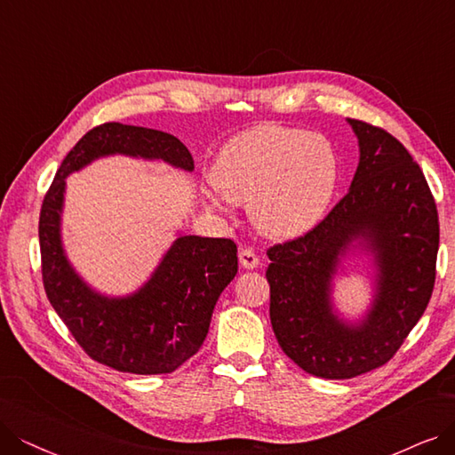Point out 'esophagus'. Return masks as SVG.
Masks as SVG:
<instances>
[{"label":"esophagus","instance_id":"esophagus-1","mask_svg":"<svg viewBox=\"0 0 455 455\" xmlns=\"http://www.w3.org/2000/svg\"><path fill=\"white\" fill-rule=\"evenodd\" d=\"M239 261H241V267H244V268H256L259 265L258 253L253 251L251 248H241L239 250Z\"/></svg>","mask_w":455,"mask_h":455}]
</instances>
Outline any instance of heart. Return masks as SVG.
I'll use <instances>...</instances> for the list:
<instances>
[{
  "mask_svg": "<svg viewBox=\"0 0 455 455\" xmlns=\"http://www.w3.org/2000/svg\"><path fill=\"white\" fill-rule=\"evenodd\" d=\"M211 183L229 204L248 205L251 222L270 237H297L314 228L338 185V155L329 138L280 124H258L218 153ZM207 196L211 209L224 202Z\"/></svg>",
  "mask_w": 455,
  "mask_h": 455,
  "instance_id": "1",
  "label": "heart"
}]
</instances>
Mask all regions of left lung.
Wrapping results in <instances>:
<instances>
[{"mask_svg": "<svg viewBox=\"0 0 455 455\" xmlns=\"http://www.w3.org/2000/svg\"><path fill=\"white\" fill-rule=\"evenodd\" d=\"M347 123L360 151L349 192L304 237L267 251L272 331L299 368L323 379L387 364L426 312L439 251L437 205L420 166L387 131ZM353 249L372 258L374 300L349 322L331 291Z\"/></svg>", "mask_w": 455, "mask_h": 455, "instance_id": "1", "label": "left lung"}]
</instances>
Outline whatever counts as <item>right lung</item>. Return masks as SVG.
I'll return each mask as SVG.
<instances>
[{
  "label": "right lung",
  "instance_id": "1",
  "mask_svg": "<svg viewBox=\"0 0 455 455\" xmlns=\"http://www.w3.org/2000/svg\"><path fill=\"white\" fill-rule=\"evenodd\" d=\"M114 155L194 170L190 151L168 132L121 123H104L89 131L61 162L43 202L39 243L44 291L70 334L93 360L124 373H172L202 347L216 300L237 275V244L231 239L179 235L134 293H99L67 258L61 214L67 177Z\"/></svg>",
  "mask_w": 455,
  "mask_h": 455
}]
</instances>
